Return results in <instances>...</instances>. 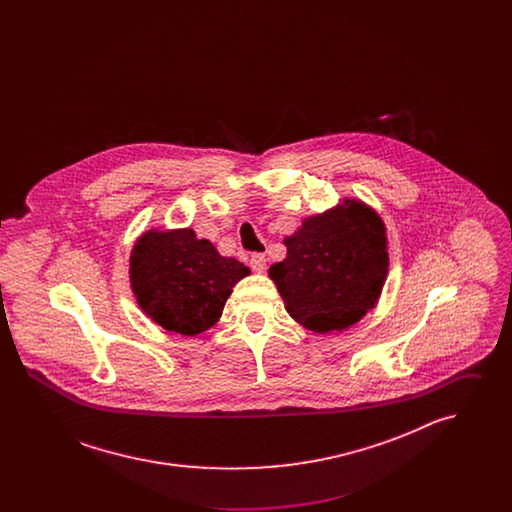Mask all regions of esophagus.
Wrapping results in <instances>:
<instances>
[{
  "label": "esophagus",
  "mask_w": 512,
  "mask_h": 512,
  "mask_svg": "<svg viewBox=\"0 0 512 512\" xmlns=\"http://www.w3.org/2000/svg\"><path fill=\"white\" fill-rule=\"evenodd\" d=\"M249 265H251L255 272L263 274L267 270V257L263 253H253L251 259H249Z\"/></svg>",
  "instance_id": "esophagus-1"
}]
</instances>
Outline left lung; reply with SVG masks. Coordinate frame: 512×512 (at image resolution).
Wrapping results in <instances>:
<instances>
[{"mask_svg":"<svg viewBox=\"0 0 512 512\" xmlns=\"http://www.w3.org/2000/svg\"><path fill=\"white\" fill-rule=\"evenodd\" d=\"M268 268L290 317L317 334L345 330L376 307L388 276L384 220L359 199L303 220Z\"/></svg>","mask_w":512,"mask_h":512,"instance_id":"8db88e82","label":"left lung"}]
</instances>
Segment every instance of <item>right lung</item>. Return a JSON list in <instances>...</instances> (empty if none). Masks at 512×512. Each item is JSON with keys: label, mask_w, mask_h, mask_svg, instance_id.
I'll return each instance as SVG.
<instances>
[{"label": "right lung", "mask_w": 512, "mask_h": 512, "mask_svg": "<svg viewBox=\"0 0 512 512\" xmlns=\"http://www.w3.org/2000/svg\"><path fill=\"white\" fill-rule=\"evenodd\" d=\"M247 274L244 263L222 257L209 240H197L192 228H151L130 253V286L140 309L182 336L209 330Z\"/></svg>", "instance_id": "right-lung-1"}]
</instances>
